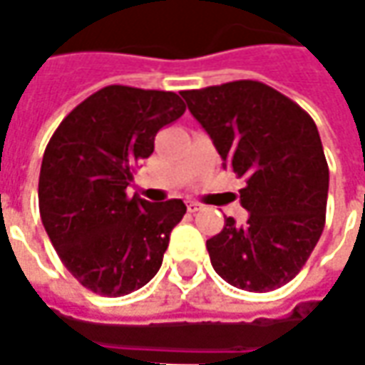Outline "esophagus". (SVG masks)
Instances as JSON below:
<instances>
[{"label":"esophagus","instance_id":"1","mask_svg":"<svg viewBox=\"0 0 365 365\" xmlns=\"http://www.w3.org/2000/svg\"><path fill=\"white\" fill-rule=\"evenodd\" d=\"M197 210H202V204H197V202H190V204H187V212L195 214Z\"/></svg>","mask_w":365,"mask_h":365}]
</instances>
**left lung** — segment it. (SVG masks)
I'll list each match as a JSON object with an SVG mask.
<instances>
[{
  "instance_id": "1",
  "label": "left lung",
  "mask_w": 365,
  "mask_h": 365,
  "mask_svg": "<svg viewBox=\"0 0 365 365\" xmlns=\"http://www.w3.org/2000/svg\"><path fill=\"white\" fill-rule=\"evenodd\" d=\"M224 168L245 178V226L226 218L206 242L214 270L232 287L267 293L303 269L325 226L329 168L313 119L257 81L182 91Z\"/></svg>"
}]
</instances>
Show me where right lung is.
Here are the masks:
<instances>
[{"label": "right lung", "instance_id": "add662e5", "mask_svg": "<svg viewBox=\"0 0 365 365\" xmlns=\"http://www.w3.org/2000/svg\"><path fill=\"white\" fill-rule=\"evenodd\" d=\"M183 110L175 93L110 84L82 101L46 147L42 224L64 267L96 295H129L158 274L185 204L129 197L127 187L159 129Z\"/></svg>", "mask_w": 365, "mask_h": 365}]
</instances>
